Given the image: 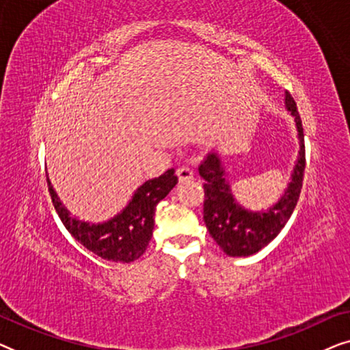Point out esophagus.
I'll return each instance as SVG.
<instances>
[{"instance_id":"34e87169","label":"esophagus","mask_w":350,"mask_h":350,"mask_svg":"<svg viewBox=\"0 0 350 350\" xmlns=\"http://www.w3.org/2000/svg\"><path fill=\"white\" fill-rule=\"evenodd\" d=\"M176 175H178L180 181H189V180H193V176H194L193 170H191L188 165L178 167V169H176Z\"/></svg>"}]
</instances>
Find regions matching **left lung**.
I'll use <instances>...</instances> for the list:
<instances>
[{"mask_svg": "<svg viewBox=\"0 0 350 350\" xmlns=\"http://www.w3.org/2000/svg\"><path fill=\"white\" fill-rule=\"evenodd\" d=\"M285 108L295 118L299 151L291 170L290 183L274 205L262 210H250L239 204L217 152H210L199 165V175L205 180V226L219 248L229 256H250L274 241L298 204L306 167L304 132L298 108L288 92H285Z\"/></svg>", "mask_w": 350, "mask_h": 350, "instance_id": "obj_1", "label": "left lung"}]
</instances>
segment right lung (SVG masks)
Here are the masks:
<instances>
[{"label": "right lung", "instance_id": "right-lung-1", "mask_svg": "<svg viewBox=\"0 0 350 350\" xmlns=\"http://www.w3.org/2000/svg\"><path fill=\"white\" fill-rule=\"evenodd\" d=\"M178 183L175 170H167L157 178L148 180L138 186L132 199L118 215L103 223L81 221L65 207L49 175L47 185L55 212L68 232L89 252L114 262H131L145 253L154 229L156 207Z\"/></svg>", "mask_w": 350, "mask_h": 350}]
</instances>
